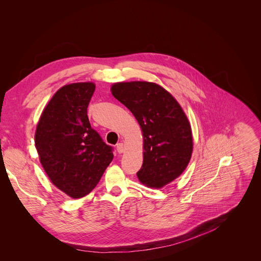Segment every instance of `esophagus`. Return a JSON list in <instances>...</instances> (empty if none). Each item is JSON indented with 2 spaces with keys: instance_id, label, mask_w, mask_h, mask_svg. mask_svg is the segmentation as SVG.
I'll return each mask as SVG.
<instances>
[{
  "instance_id": "34e87169",
  "label": "esophagus",
  "mask_w": 261,
  "mask_h": 261,
  "mask_svg": "<svg viewBox=\"0 0 261 261\" xmlns=\"http://www.w3.org/2000/svg\"><path fill=\"white\" fill-rule=\"evenodd\" d=\"M116 151H117L119 154L125 152V147H124V144H123V143H118V144L116 145Z\"/></svg>"
}]
</instances>
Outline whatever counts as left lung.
<instances>
[{
  "mask_svg": "<svg viewBox=\"0 0 261 261\" xmlns=\"http://www.w3.org/2000/svg\"><path fill=\"white\" fill-rule=\"evenodd\" d=\"M111 91L143 131L144 162L136 173L138 179L151 188L174 180L187 168L193 150L192 131L179 103L154 83H117Z\"/></svg>",
  "mask_w": 261,
  "mask_h": 261,
  "instance_id": "left-lung-1",
  "label": "left lung"
}]
</instances>
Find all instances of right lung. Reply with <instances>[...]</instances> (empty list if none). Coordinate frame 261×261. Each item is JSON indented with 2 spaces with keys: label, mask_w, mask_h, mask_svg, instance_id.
I'll return each instance as SVG.
<instances>
[{
  "label": "right lung",
  "mask_w": 261,
  "mask_h": 261,
  "mask_svg": "<svg viewBox=\"0 0 261 261\" xmlns=\"http://www.w3.org/2000/svg\"><path fill=\"white\" fill-rule=\"evenodd\" d=\"M94 90L93 83L62 87L44 109L36 131L45 172L72 198L89 194L113 160V148L91 128L87 115Z\"/></svg>",
  "instance_id": "obj_1"
}]
</instances>
